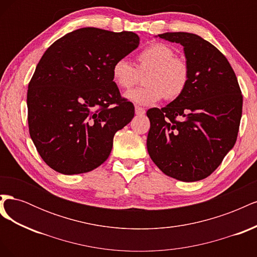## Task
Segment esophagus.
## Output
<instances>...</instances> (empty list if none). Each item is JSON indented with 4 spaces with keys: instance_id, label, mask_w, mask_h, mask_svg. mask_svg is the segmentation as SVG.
I'll list each match as a JSON object with an SVG mask.
<instances>
[{
    "instance_id": "1",
    "label": "esophagus",
    "mask_w": 257,
    "mask_h": 257,
    "mask_svg": "<svg viewBox=\"0 0 257 257\" xmlns=\"http://www.w3.org/2000/svg\"><path fill=\"white\" fill-rule=\"evenodd\" d=\"M135 112H136L137 115H143V114H145L146 110L144 109V108H142V107L136 106V107H135Z\"/></svg>"
}]
</instances>
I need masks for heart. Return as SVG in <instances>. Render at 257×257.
<instances>
[{"mask_svg": "<svg viewBox=\"0 0 257 257\" xmlns=\"http://www.w3.org/2000/svg\"><path fill=\"white\" fill-rule=\"evenodd\" d=\"M145 76V87L128 91L125 97L139 105H150L165 97L177 99L182 95L190 81V67L175 50L164 43H152L137 56V68L125 59L115 60L111 76L120 89L127 90Z\"/></svg>", "mask_w": 257, "mask_h": 257, "instance_id": "heart-1", "label": "heart"}]
</instances>
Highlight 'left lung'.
<instances>
[{
	"label": "left lung",
	"mask_w": 257,
	"mask_h": 257,
	"mask_svg": "<svg viewBox=\"0 0 257 257\" xmlns=\"http://www.w3.org/2000/svg\"><path fill=\"white\" fill-rule=\"evenodd\" d=\"M159 37L183 46L190 81L181 96L147 111V149L165 175L184 182L205 179L235 146L242 95L229 62L196 34L168 32Z\"/></svg>",
	"instance_id": "1"
}]
</instances>
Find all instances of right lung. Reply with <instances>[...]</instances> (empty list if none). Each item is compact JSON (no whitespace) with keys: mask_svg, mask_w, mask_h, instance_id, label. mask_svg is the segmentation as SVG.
Returning <instances> with one entry per match:
<instances>
[{"mask_svg":"<svg viewBox=\"0 0 257 257\" xmlns=\"http://www.w3.org/2000/svg\"><path fill=\"white\" fill-rule=\"evenodd\" d=\"M139 45L133 32L82 28L45 51L29 83L30 136L44 162L63 175L91 172L108 159L134 105L112 80L113 62Z\"/></svg>","mask_w":257,"mask_h":257,"instance_id":"obj_1","label":"right lung"}]
</instances>
